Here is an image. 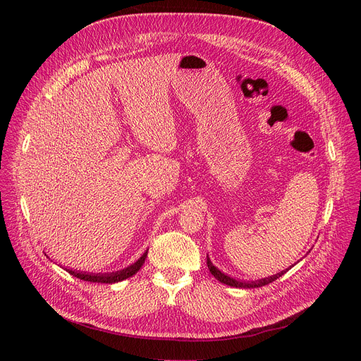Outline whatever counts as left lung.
<instances>
[{
  "label": "left lung",
  "instance_id": "8db88e82",
  "mask_svg": "<svg viewBox=\"0 0 361 361\" xmlns=\"http://www.w3.org/2000/svg\"><path fill=\"white\" fill-rule=\"evenodd\" d=\"M310 252V251H308ZM294 266V264H293ZM291 266V267H293ZM207 267L210 269V273L219 280V281H221L223 284H227V286H230V287H235V288H255V287H263V286H267V284H270V283H273V281H276L279 277H281L284 273H287L290 269H286V270H283V271H280V273H277V274H274V276H270V277H266V279H262V280H255V281H244V280H238V279H233V277H230V276H227V274H224L223 271H220L213 263H212V260H210V257H209V254H207Z\"/></svg>",
  "mask_w": 361,
  "mask_h": 361
}]
</instances>
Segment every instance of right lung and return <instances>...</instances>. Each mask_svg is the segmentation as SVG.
Masks as SVG:
<instances>
[{
    "instance_id": "right-lung-1",
    "label": "right lung",
    "mask_w": 361,
    "mask_h": 361,
    "mask_svg": "<svg viewBox=\"0 0 361 361\" xmlns=\"http://www.w3.org/2000/svg\"><path fill=\"white\" fill-rule=\"evenodd\" d=\"M147 254H148V250H145L140 259L135 263H133L131 266H128L123 270H118V271H113V273H87V271H80V270L77 271V270H73V269H64V270L68 271L71 276H74L80 280H84V281L113 284V283H118V281H123V280L134 276L141 269V266L144 264Z\"/></svg>"
}]
</instances>
